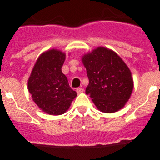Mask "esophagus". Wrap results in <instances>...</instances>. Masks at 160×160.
I'll use <instances>...</instances> for the list:
<instances>
[{
    "mask_svg": "<svg viewBox=\"0 0 160 160\" xmlns=\"http://www.w3.org/2000/svg\"><path fill=\"white\" fill-rule=\"evenodd\" d=\"M76 91H77L78 94H80V93H82V92H84V89L82 88H77V90H76Z\"/></svg>",
    "mask_w": 160,
    "mask_h": 160,
    "instance_id": "34e87169",
    "label": "esophagus"
}]
</instances>
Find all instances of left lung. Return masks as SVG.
<instances>
[{"instance_id":"obj_1","label":"left lung","mask_w":160,"mask_h":160,"mask_svg":"<svg viewBox=\"0 0 160 160\" xmlns=\"http://www.w3.org/2000/svg\"><path fill=\"white\" fill-rule=\"evenodd\" d=\"M87 69L89 95L96 108L103 113H114L122 109L133 90L132 72L118 54L99 47L82 57Z\"/></svg>"}]
</instances>
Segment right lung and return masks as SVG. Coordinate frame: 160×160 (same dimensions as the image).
<instances>
[{
	"instance_id": "1",
	"label": "right lung",
	"mask_w": 160,
	"mask_h": 160,
	"mask_svg": "<svg viewBox=\"0 0 160 160\" xmlns=\"http://www.w3.org/2000/svg\"><path fill=\"white\" fill-rule=\"evenodd\" d=\"M65 56L57 49L44 51L37 59L28 81L32 101L41 110L51 115L65 113L77 96L62 72Z\"/></svg>"
}]
</instances>
